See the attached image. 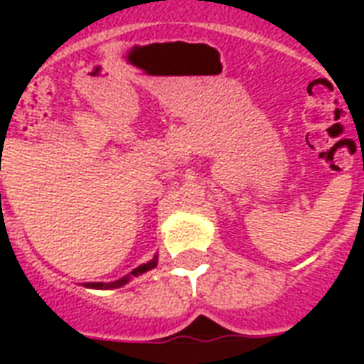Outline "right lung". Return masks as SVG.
<instances>
[{
	"label": "right lung",
	"mask_w": 364,
	"mask_h": 364,
	"mask_svg": "<svg viewBox=\"0 0 364 364\" xmlns=\"http://www.w3.org/2000/svg\"><path fill=\"white\" fill-rule=\"evenodd\" d=\"M156 264H159V255H154L153 259L149 260V262H145V264H139L137 268H134L130 274L122 276L121 279H115V282H109V283H104V282L85 283V287H88V289H119V287H122V285H126V283L130 282V279H134V277L141 276V274H145V272H149V270H153Z\"/></svg>",
	"instance_id": "add662e5"
}]
</instances>
